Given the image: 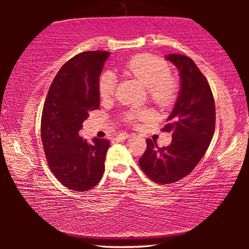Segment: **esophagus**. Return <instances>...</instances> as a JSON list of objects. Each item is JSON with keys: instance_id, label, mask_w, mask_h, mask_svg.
I'll use <instances>...</instances> for the list:
<instances>
[{"instance_id": "34e87169", "label": "esophagus", "mask_w": 249, "mask_h": 249, "mask_svg": "<svg viewBox=\"0 0 249 249\" xmlns=\"http://www.w3.org/2000/svg\"><path fill=\"white\" fill-rule=\"evenodd\" d=\"M117 137H119L121 141H124V140H127V138H129L130 135L127 133H121Z\"/></svg>"}]
</instances>
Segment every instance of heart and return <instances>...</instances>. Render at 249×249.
<instances>
[{
  "label": "heart",
  "mask_w": 249,
  "mask_h": 249,
  "mask_svg": "<svg viewBox=\"0 0 249 249\" xmlns=\"http://www.w3.org/2000/svg\"><path fill=\"white\" fill-rule=\"evenodd\" d=\"M123 72L137 79L146 88H148L149 98L155 104L167 107L171 104L178 93V84L174 78L169 77L170 68L166 61L153 54H137L126 62ZM116 79L111 72L102 74L99 83V90L102 99H109L114 94ZM148 115L142 111H129L126 113V120L135 123L144 121Z\"/></svg>",
  "instance_id": "b5f03b06"
}]
</instances>
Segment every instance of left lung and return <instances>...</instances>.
<instances>
[{"label":"left lung","mask_w":249,"mask_h":249,"mask_svg":"<svg viewBox=\"0 0 249 249\" xmlns=\"http://www.w3.org/2000/svg\"><path fill=\"white\" fill-rule=\"evenodd\" d=\"M179 71L180 91L162 130L172 133L169 146L160 147L147 140L140 166L156 183L169 184L195 169L212 141L215 129V103L208 80L191 58L167 54Z\"/></svg>","instance_id":"left-lung-1"}]
</instances>
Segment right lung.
<instances>
[{
  "instance_id": "1",
  "label": "right lung",
  "mask_w": 249,
  "mask_h": 249,
  "mask_svg": "<svg viewBox=\"0 0 249 249\" xmlns=\"http://www.w3.org/2000/svg\"><path fill=\"white\" fill-rule=\"evenodd\" d=\"M108 52H84L71 58L53 80L41 114L40 134L54 177L74 191L95 187L104 172L109 142L79 136L89 112L100 107L99 79Z\"/></svg>"
}]
</instances>
